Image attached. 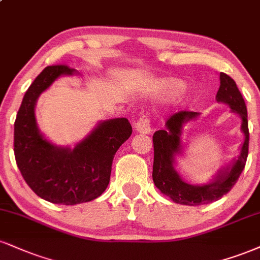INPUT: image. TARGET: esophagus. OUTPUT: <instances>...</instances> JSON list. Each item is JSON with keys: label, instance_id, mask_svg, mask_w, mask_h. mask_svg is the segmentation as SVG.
<instances>
[{"label": "esophagus", "instance_id": "1", "mask_svg": "<svg viewBox=\"0 0 260 260\" xmlns=\"http://www.w3.org/2000/svg\"><path fill=\"white\" fill-rule=\"evenodd\" d=\"M136 129H137V132L143 133V134L151 133L152 128H151V126H150V118L148 116H145V115L140 116L139 120L137 121V123H136Z\"/></svg>", "mask_w": 260, "mask_h": 260}]
</instances>
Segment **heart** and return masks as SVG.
Returning a JSON list of instances; mask_svg holds the SVG:
<instances>
[{
    "mask_svg": "<svg viewBox=\"0 0 260 260\" xmlns=\"http://www.w3.org/2000/svg\"><path fill=\"white\" fill-rule=\"evenodd\" d=\"M160 88L168 94H177L184 89V83L179 80H168L162 83Z\"/></svg>",
    "mask_w": 260,
    "mask_h": 260,
    "instance_id": "1",
    "label": "heart"
}]
</instances>
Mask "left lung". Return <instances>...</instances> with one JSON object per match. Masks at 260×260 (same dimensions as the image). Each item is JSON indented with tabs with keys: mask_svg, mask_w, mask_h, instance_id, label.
Here are the masks:
<instances>
[{
	"mask_svg": "<svg viewBox=\"0 0 260 260\" xmlns=\"http://www.w3.org/2000/svg\"><path fill=\"white\" fill-rule=\"evenodd\" d=\"M217 102L228 104L231 111L240 115L242 123L241 131L245 134V142L241 146L240 155L229 167L218 172L214 180L205 185H192L181 179L179 173L174 168V156L180 154L181 128L184 123L193 120L200 112L179 111L168 118L166 129L156 131L152 137L154 142V166H152V179L154 184L164 195H167L172 201L186 206L207 205L223 198L235 185L240 174L245 168L248 156V120L247 108L242 94L237 88L235 81L229 75L220 73V87L215 96Z\"/></svg>",
	"mask_w": 260,
	"mask_h": 260,
	"instance_id": "left-lung-1",
	"label": "left lung"
}]
</instances>
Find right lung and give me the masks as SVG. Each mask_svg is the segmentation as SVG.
I'll return each instance as SVG.
<instances>
[{
    "mask_svg": "<svg viewBox=\"0 0 260 260\" xmlns=\"http://www.w3.org/2000/svg\"><path fill=\"white\" fill-rule=\"evenodd\" d=\"M74 74L67 65L43 69L25 93L14 122V156L24 180L41 199L67 206L92 201L105 191L114 156L132 134L124 117L99 122L74 149L54 145L41 134L37 98L58 77Z\"/></svg>",
    "mask_w": 260,
    "mask_h": 260,
    "instance_id": "right-lung-1",
    "label": "right lung"
}]
</instances>
